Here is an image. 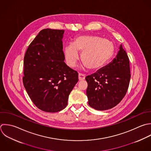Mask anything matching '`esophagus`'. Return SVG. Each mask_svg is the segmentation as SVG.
<instances>
[{
  "label": "esophagus",
  "instance_id": "34e87169",
  "mask_svg": "<svg viewBox=\"0 0 151 151\" xmlns=\"http://www.w3.org/2000/svg\"><path fill=\"white\" fill-rule=\"evenodd\" d=\"M78 78H79V81H83L85 79V75H83V74H82L81 73H79L78 75Z\"/></svg>",
  "mask_w": 151,
  "mask_h": 151
}]
</instances>
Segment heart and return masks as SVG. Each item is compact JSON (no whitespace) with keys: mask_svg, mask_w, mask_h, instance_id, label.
I'll return each mask as SVG.
<instances>
[{"mask_svg":"<svg viewBox=\"0 0 151 151\" xmlns=\"http://www.w3.org/2000/svg\"><path fill=\"white\" fill-rule=\"evenodd\" d=\"M114 47L108 39L92 35H80L76 37L73 43L65 48L67 64L75 67L78 59V52H82L81 60L89 70H96L103 67L112 56Z\"/></svg>","mask_w":151,"mask_h":151,"instance_id":"b5f03b06","label":"heart"}]
</instances>
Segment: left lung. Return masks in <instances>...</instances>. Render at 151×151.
Segmentation results:
<instances>
[{"mask_svg":"<svg viewBox=\"0 0 151 151\" xmlns=\"http://www.w3.org/2000/svg\"><path fill=\"white\" fill-rule=\"evenodd\" d=\"M130 79L129 58L121 45L116 58L110 63L86 77L89 105L98 111L115 107L125 96Z\"/></svg>","mask_w":151,"mask_h":151,"instance_id":"obj_1","label":"left lung"}]
</instances>
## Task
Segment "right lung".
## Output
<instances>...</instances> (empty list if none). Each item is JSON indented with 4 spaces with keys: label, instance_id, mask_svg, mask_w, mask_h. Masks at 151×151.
I'll return each instance as SVG.
<instances>
[{
    "label": "right lung",
    "instance_id": "right-lung-1",
    "mask_svg": "<svg viewBox=\"0 0 151 151\" xmlns=\"http://www.w3.org/2000/svg\"><path fill=\"white\" fill-rule=\"evenodd\" d=\"M64 30L45 29L30 43L24 57L23 83L35 105L46 112H57L68 105L78 73L65 63Z\"/></svg>",
    "mask_w": 151,
    "mask_h": 151
}]
</instances>
